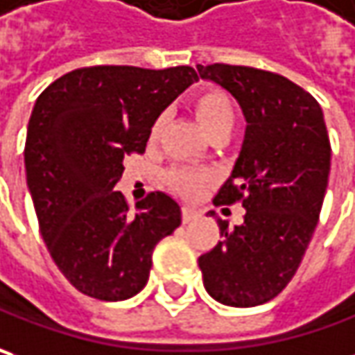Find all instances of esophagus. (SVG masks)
<instances>
[{
  "label": "esophagus",
  "mask_w": 355,
  "mask_h": 355,
  "mask_svg": "<svg viewBox=\"0 0 355 355\" xmlns=\"http://www.w3.org/2000/svg\"><path fill=\"white\" fill-rule=\"evenodd\" d=\"M200 214H198V210H194V208L191 207H182V223L189 224L193 223V220H196Z\"/></svg>",
  "instance_id": "1"
}]
</instances>
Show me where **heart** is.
Instances as JSON below:
<instances>
[{"label": "heart", "instance_id": "obj_1", "mask_svg": "<svg viewBox=\"0 0 355 355\" xmlns=\"http://www.w3.org/2000/svg\"><path fill=\"white\" fill-rule=\"evenodd\" d=\"M193 109L196 119L200 121L202 129L212 137L214 132L224 131V129H232L234 119H236V111L230 97L220 91V89H205L200 91L193 99ZM162 131V119H157L150 127V143H155L159 139ZM210 175L207 171L200 168H191V166H178V168H171L164 180L171 189H175L177 193L184 194V196H194L202 189V184L207 182Z\"/></svg>", "mask_w": 355, "mask_h": 355}]
</instances>
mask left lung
I'll list each match as a JSON object with an SVG mask.
<instances>
[{
	"label": "left lung",
	"mask_w": 355,
	"mask_h": 355,
	"mask_svg": "<svg viewBox=\"0 0 355 355\" xmlns=\"http://www.w3.org/2000/svg\"><path fill=\"white\" fill-rule=\"evenodd\" d=\"M242 107L246 132L232 175L214 205L242 202L244 223L198 258L207 292L250 308L276 298L300 266L316 230L330 175V137L318 101L278 73L242 65H196Z\"/></svg>",
	"instance_id": "8db88e82"
}]
</instances>
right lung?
<instances>
[{
  "instance_id": "right-lung-1",
  "label": "right lung",
  "mask_w": 355,
  "mask_h": 355,
  "mask_svg": "<svg viewBox=\"0 0 355 355\" xmlns=\"http://www.w3.org/2000/svg\"><path fill=\"white\" fill-rule=\"evenodd\" d=\"M189 65H95L65 73L35 101L25 173L41 236L81 294L127 300L148 280L153 250L180 224V207L148 193L129 210L115 191L123 161L147 148L150 127L196 81Z\"/></svg>"
}]
</instances>
